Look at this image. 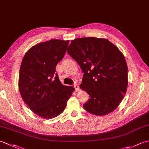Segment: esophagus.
<instances>
[{
    "mask_svg": "<svg viewBox=\"0 0 149 149\" xmlns=\"http://www.w3.org/2000/svg\"><path fill=\"white\" fill-rule=\"evenodd\" d=\"M74 88H75V90L76 91H78L79 90V86L77 84H74Z\"/></svg>",
    "mask_w": 149,
    "mask_h": 149,
    "instance_id": "esophagus-1",
    "label": "esophagus"
}]
</instances>
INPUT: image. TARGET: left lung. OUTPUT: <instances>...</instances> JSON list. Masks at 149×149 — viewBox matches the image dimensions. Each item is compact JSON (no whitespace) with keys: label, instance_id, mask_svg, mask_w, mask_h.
Instances as JSON below:
<instances>
[{"label":"left lung","instance_id":"8db88e82","mask_svg":"<svg viewBox=\"0 0 149 149\" xmlns=\"http://www.w3.org/2000/svg\"><path fill=\"white\" fill-rule=\"evenodd\" d=\"M67 52L84 73L80 87L90 97L84 109L98 116L113 111L122 100L128 84L123 54L109 40L95 37L72 40Z\"/></svg>","mask_w":149,"mask_h":149}]
</instances>
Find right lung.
<instances>
[{
    "instance_id": "right-lung-1",
    "label": "right lung",
    "mask_w": 149,
    "mask_h": 149,
    "mask_svg": "<svg viewBox=\"0 0 149 149\" xmlns=\"http://www.w3.org/2000/svg\"><path fill=\"white\" fill-rule=\"evenodd\" d=\"M69 41L50 40L28 50L21 63L18 87L22 99L45 119L61 114L74 91L60 82L56 66L64 57Z\"/></svg>"
}]
</instances>
